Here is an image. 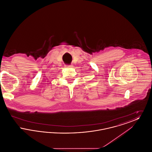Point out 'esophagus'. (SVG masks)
Instances as JSON below:
<instances>
[{
  "instance_id": "34e87169",
  "label": "esophagus",
  "mask_w": 152,
  "mask_h": 152,
  "mask_svg": "<svg viewBox=\"0 0 152 152\" xmlns=\"http://www.w3.org/2000/svg\"><path fill=\"white\" fill-rule=\"evenodd\" d=\"M67 66H71V65H66Z\"/></svg>"
}]
</instances>
